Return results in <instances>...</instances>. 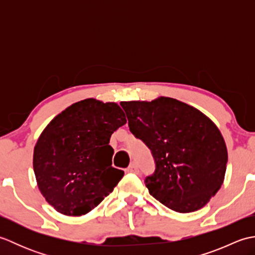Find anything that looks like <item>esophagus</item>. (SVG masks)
Returning <instances> with one entry per match:
<instances>
[{
    "instance_id": "34e87169",
    "label": "esophagus",
    "mask_w": 255,
    "mask_h": 255,
    "mask_svg": "<svg viewBox=\"0 0 255 255\" xmlns=\"http://www.w3.org/2000/svg\"><path fill=\"white\" fill-rule=\"evenodd\" d=\"M128 173H138V166L137 164L134 163V162H132V163L128 166V169L126 170Z\"/></svg>"
}]
</instances>
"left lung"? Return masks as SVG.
<instances>
[{
	"label": "left lung",
	"instance_id": "1",
	"mask_svg": "<svg viewBox=\"0 0 255 255\" xmlns=\"http://www.w3.org/2000/svg\"><path fill=\"white\" fill-rule=\"evenodd\" d=\"M128 126L151 150L153 175L145 186L167 208H203L225 180L228 151L218 127L197 108L171 97L122 102Z\"/></svg>",
	"mask_w": 255,
	"mask_h": 255
}]
</instances>
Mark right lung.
Instances as JSON below:
<instances>
[{
    "label": "right lung",
    "instance_id": "1",
    "mask_svg": "<svg viewBox=\"0 0 255 255\" xmlns=\"http://www.w3.org/2000/svg\"><path fill=\"white\" fill-rule=\"evenodd\" d=\"M127 123L117 103L86 99L70 105L42 130L32 166L47 203L66 216H82L110 195L124 176L112 166V133Z\"/></svg>",
    "mask_w": 255,
    "mask_h": 255
}]
</instances>
